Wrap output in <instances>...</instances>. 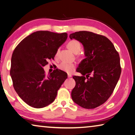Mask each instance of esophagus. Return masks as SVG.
I'll use <instances>...</instances> for the list:
<instances>
[{
  "label": "esophagus",
  "instance_id": "1",
  "mask_svg": "<svg viewBox=\"0 0 135 135\" xmlns=\"http://www.w3.org/2000/svg\"><path fill=\"white\" fill-rule=\"evenodd\" d=\"M68 78L72 77V75L71 74H68Z\"/></svg>",
  "mask_w": 135,
  "mask_h": 135
}]
</instances>
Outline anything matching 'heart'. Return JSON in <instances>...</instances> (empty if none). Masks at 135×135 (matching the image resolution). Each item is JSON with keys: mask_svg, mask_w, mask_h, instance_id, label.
Returning <instances> with one entry per match:
<instances>
[{"mask_svg": "<svg viewBox=\"0 0 135 135\" xmlns=\"http://www.w3.org/2000/svg\"><path fill=\"white\" fill-rule=\"evenodd\" d=\"M68 47L70 51H72L73 52V53L77 54L79 53L80 50H81V44L78 41L74 40H72V41H70L68 42ZM58 52L59 51L56 52V56L58 54ZM58 68L59 69L63 70L64 72L70 74V73L74 72V70H75V65L73 63L61 62L60 65H59Z\"/></svg>", "mask_w": 135, "mask_h": 135, "instance_id": "b5f03b06", "label": "heart"}]
</instances>
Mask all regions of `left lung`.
I'll use <instances>...</instances> for the list:
<instances>
[{
	"mask_svg": "<svg viewBox=\"0 0 135 135\" xmlns=\"http://www.w3.org/2000/svg\"><path fill=\"white\" fill-rule=\"evenodd\" d=\"M69 38L82 43L85 56L76 69L82 76H73L76 85L72 91V98L84 108H95L109 98L119 81V54L103 35L82 31L70 34Z\"/></svg>",
	"mask_w": 135,
	"mask_h": 135,
	"instance_id": "8db88e82",
	"label": "left lung"
}]
</instances>
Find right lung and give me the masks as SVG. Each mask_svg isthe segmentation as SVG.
I'll return each instance as SVG.
<instances>
[{"instance_id":"right-lung-1","label":"right lung","mask_w":135,"mask_h":135,"mask_svg":"<svg viewBox=\"0 0 135 135\" xmlns=\"http://www.w3.org/2000/svg\"><path fill=\"white\" fill-rule=\"evenodd\" d=\"M68 34L38 31L26 37L14 50L10 75L19 97L31 107L40 108L53 103L68 75L56 69L46 76L44 66L54 59Z\"/></svg>"}]
</instances>
